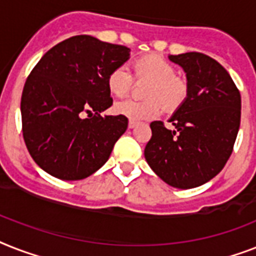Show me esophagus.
<instances>
[{
	"label": "esophagus",
	"instance_id": "obj_1",
	"mask_svg": "<svg viewBox=\"0 0 256 256\" xmlns=\"http://www.w3.org/2000/svg\"><path fill=\"white\" fill-rule=\"evenodd\" d=\"M136 124H138V122L130 120V121H128V128H134L135 126H136Z\"/></svg>",
	"mask_w": 256,
	"mask_h": 256
}]
</instances>
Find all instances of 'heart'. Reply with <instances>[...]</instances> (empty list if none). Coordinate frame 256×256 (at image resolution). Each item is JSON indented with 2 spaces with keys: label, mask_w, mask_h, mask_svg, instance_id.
Instances as JSON below:
<instances>
[{
  "label": "heart",
  "mask_w": 256,
  "mask_h": 256,
  "mask_svg": "<svg viewBox=\"0 0 256 256\" xmlns=\"http://www.w3.org/2000/svg\"><path fill=\"white\" fill-rule=\"evenodd\" d=\"M132 74L136 81H148L143 89V101H124L114 106V112L132 121L151 120L160 113L175 112L188 97L189 86L186 78L176 74V68L163 56L156 54L143 55L132 62ZM132 74L124 67H117L109 72L106 86L110 94L124 98L132 90Z\"/></svg>",
  "instance_id": "heart-1"
}]
</instances>
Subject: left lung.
<instances>
[{"label":"left lung","mask_w":256,"mask_h":256,"mask_svg":"<svg viewBox=\"0 0 256 256\" xmlns=\"http://www.w3.org/2000/svg\"><path fill=\"white\" fill-rule=\"evenodd\" d=\"M186 72V102L170 120L151 122L144 158L171 186L196 188L218 175L229 160L240 124V93L228 70L201 52L171 55Z\"/></svg>","instance_id":"left-lung-1"}]
</instances>
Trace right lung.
<instances>
[{
    "instance_id": "right-lung-1",
    "label": "right lung",
    "mask_w": 256,
    "mask_h": 256,
    "mask_svg": "<svg viewBox=\"0 0 256 256\" xmlns=\"http://www.w3.org/2000/svg\"><path fill=\"white\" fill-rule=\"evenodd\" d=\"M128 56L124 46L76 35L32 68L20 98L22 132L42 170L60 180H81L106 163L128 124L121 114L100 116L113 105L106 78Z\"/></svg>"
}]
</instances>
